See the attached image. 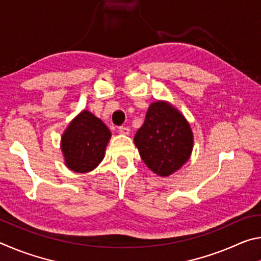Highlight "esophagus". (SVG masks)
<instances>
[{"instance_id":"34e87169","label":"esophagus","mask_w":261,"mask_h":261,"mask_svg":"<svg viewBox=\"0 0 261 261\" xmlns=\"http://www.w3.org/2000/svg\"><path fill=\"white\" fill-rule=\"evenodd\" d=\"M118 131H120V134H122V135H129L130 129H129V126L121 125L120 127H118Z\"/></svg>"}]
</instances>
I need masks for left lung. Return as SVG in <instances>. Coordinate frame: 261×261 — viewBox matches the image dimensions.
Returning <instances> with one entry per match:
<instances>
[{"mask_svg":"<svg viewBox=\"0 0 261 261\" xmlns=\"http://www.w3.org/2000/svg\"><path fill=\"white\" fill-rule=\"evenodd\" d=\"M135 144L149 169L169 176L189 160L193 138L179 112L158 101L149 106L144 124L135 136Z\"/></svg>","mask_w":261,"mask_h":261,"instance_id":"8db88e82","label":"left lung"}]
</instances>
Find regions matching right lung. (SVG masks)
Masks as SVG:
<instances>
[{
	"instance_id": "1",
	"label": "right lung",
	"mask_w": 261,
	"mask_h": 261,
	"mask_svg": "<svg viewBox=\"0 0 261 261\" xmlns=\"http://www.w3.org/2000/svg\"><path fill=\"white\" fill-rule=\"evenodd\" d=\"M110 136L102 121L84 110L62 136L61 147L67 166L77 173L93 170L102 161Z\"/></svg>"
}]
</instances>
